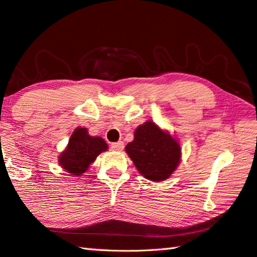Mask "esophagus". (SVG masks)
<instances>
[{
  "instance_id": "1",
  "label": "esophagus",
  "mask_w": 257,
  "mask_h": 257,
  "mask_svg": "<svg viewBox=\"0 0 257 257\" xmlns=\"http://www.w3.org/2000/svg\"><path fill=\"white\" fill-rule=\"evenodd\" d=\"M123 147H124L123 142H116V143H112V144H111V149L113 151L120 152V151L123 150Z\"/></svg>"
}]
</instances>
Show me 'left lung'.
<instances>
[{"instance_id":"left-lung-1","label":"left lung","mask_w":257,"mask_h":257,"mask_svg":"<svg viewBox=\"0 0 257 257\" xmlns=\"http://www.w3.org/2000/svg\"><path fill=\"white\" fill-rule=\"evenodd\" d=\"M125 152L137 170L152 181L165 180L180 162L178 142L152 121L135 130L134 141L125 146Z\"/></svg>"}]
</instances>
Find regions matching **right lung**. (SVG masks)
I'll return each mask as SVG.
<instances>
[{
	"mask_svg": "<svg viewBox=\"0 0 257 257\" xmlns=\"http://www.w3.org/2000/svg\"><path fill=\"white\" fill-rule=\"evenodd\" d=\"M107 150L106 143L101 137H92L86 128H77L71 135L68 147L60 155L59 163L73 176L84 173L99 153Z\"/></svg>",
	"mask_w": 257,
	"mask_h": 257,
	"instance_id": "1",
	"label": "right lung"
}]
</instances>
